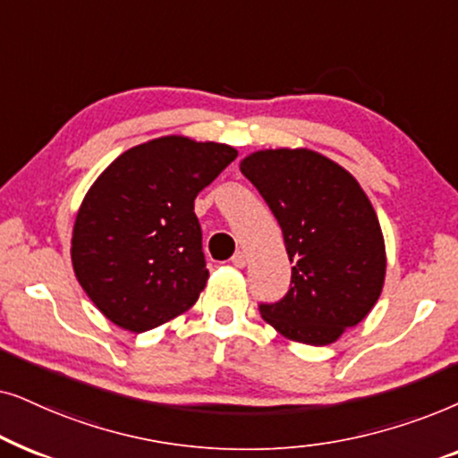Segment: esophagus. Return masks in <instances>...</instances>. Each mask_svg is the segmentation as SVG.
Wrapping results in <instances>:
<instances>
[{
    "mask_svg": "<svg viewBox=\"0 0 458 458\" xmlns=\"http://www.w3.org/2000/svg\"><path fill=\"white\" fill-rule=\"evenodd\" d=\"M230 261H233V266H236V267H245L247 258H245V253H242V251H236Z\"/></svg>",
    "mask_w": 458,
    "mask_h": 458,
    "instance_id": "esophagus-1",
    "label": "esophagus"
}]
</instances>
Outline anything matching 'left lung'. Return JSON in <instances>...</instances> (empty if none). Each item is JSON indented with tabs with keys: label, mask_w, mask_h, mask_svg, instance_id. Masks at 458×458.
I'll return each mask as SVG.
<instances>
[{
	"label": "left lung",
	"mask_w": 458,
	"mask_h": 458,
	"mask_svg": "<svg viewBox=\"0 0 458 458\" xmlns=\"http://www.w3.org/2000/svg\"><path fill=\"white\" fill-rule=\"evenodd\" d=\"M241 172L270 207L295 264L283 300L259 303L261 318L300 344H333L381 295L386 245L373 205L352 174L314 150L253 152Z\"/></svg>",
	"instance_id": "obj_1"
}]
</instances>
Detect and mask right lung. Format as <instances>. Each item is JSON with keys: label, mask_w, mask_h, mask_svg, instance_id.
<instances>
[{"label": "right lung", "mask_w": 458, "mask_h": 458, "mask_svg": "<svg viewBox=\"0 0 458 458\" xmlns=\"http://www.w3.org/2000/svg\"><path fill=\"white\" fill-rule=\"evenodd\" d=\"M236 155L228 144L165 136L123 152L94 182L71 258L108 320L144 333L194 306L209 278L194 199Z\"/></svg>", "instance_id": "obj_1"}]
</instances>
